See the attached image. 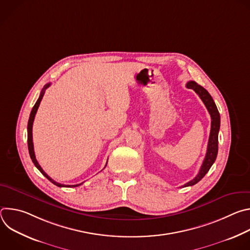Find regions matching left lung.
I'll use <instances>...</instances> for the list:
<instances>
[{"label": "left lung", "mask_w": 250, "mask_h": 250, "mask_svg": "<svg viewBox=\"0 0 250 250\" xmlns=\"http://www.w3.org/2000/svg\"><path fill=\"white\" fill-rule=\"evenodd\" d=\"M187 88L193 89L198 96L201 98L203 103L205 104L206 108L210 115L211 123H210V132L208 136V148H207V153L205 156V159L203 161V164L201 166V169L198 173V175L194 178L193 180L190 182L186 183L183 187H188V186H193L197 184L199 181L203 179V177L208 172L209 168L213 164V162L216 161L217 155H218V149H219V130H220V125H221V117L220 113L218 111L217 105L213 102L211 96L208 94V92L197 84L195 81H189L186 85Z\"/></svg>", "instance_id": "1"}]
</instances>
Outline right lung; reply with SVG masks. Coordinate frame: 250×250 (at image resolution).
<instances>
[{"label": "right lung", "instance_id": "add662e5", "mask_svg": "<svg viewBox=\"0 0 250 250\" xmlns=\"http://www.w3.org/2000/svg\"><path fill=\"white\" fill-rule=\"evenodd\" d=\"M49 86H50V83L46 84V85L44 86V88L42 90V93H41V95H40V98H39V100L37 101V103H35V104L33 105V108H32V110H31V113H30V116H29V120H28V123H27V146H28V152H29L30 158H31L33 164L35 165V167H37V168L42 173V175H44L51 183H53L54 185H56V186H58V187H68V188H69V187H70V188H71V187H78V186L82 185L83 183L77 184V185H63V184L57 183V182H55L54 180H52L51 178L42 170V168L41 165L39 164L37 158H35L34 149H33V142H32V125H33V121H34L35 114H37L38 109H39V106H40V104H41V102H42V98H43L44 92H45V90H46ZM105 166H106V164H105Z\"/></svg>", "mask_w": 250, "mask_h": 250}]
</instances>
